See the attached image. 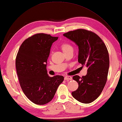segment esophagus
Instances as JSON below:
<instances>
[{"instance_id": "esophagus-1", "label": "esophagus", "mask_w": 122, "mask_h": 122, "mask_svg": "<svg viewBox=\"0 0 122 122\" xmlns=\"http://www.w3.org/2000/svg\"><path fill=\"white\" fill-rule=\"evenodd\" d=\"M72 80V77L71 76H66L64 77V80H66V81H69V80Z\"/></svg>"}]
</instances>
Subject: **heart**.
<instances>
[{
    "label": "heart",
    "instance_id": "1",
    "mask_svg": "<svg viewBox=\"0 0 122 122\" xmlns=\"http://www.w3.org/2000/svg\"><path fill=\"white\" fill-rule=\"evenodd\" d=\"M61 48L62 50L63 51V53H66L69 51H73V47L71 44H70L69 42H64L62 43L61 45Z\"/></svg>",
    "mask_w": 122,
    "mask_h": 122
}]
</instances>
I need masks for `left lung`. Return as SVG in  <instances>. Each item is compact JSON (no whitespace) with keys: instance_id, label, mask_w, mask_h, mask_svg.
<instances>
[{"instance_id":"obj_1","label":"left lung","mask_w":122,"mask_h":122,"mask_svg":"<svg viewBox=\"0 0 122 122\" xmlns=\"http://www.w3.org/2000/svg\"><path fill=\"white\" fill-rule=\"evenodd\" d=\"M63 36L77 45L78 61L88 67L86 75L73 77L78 87L72 92V96L80 102L91 103L100 95L107 81L109 68L107 48L100 37L92 31L78 29Z\"/></svg>"}]
</instances>
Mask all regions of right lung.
<instances>
[{"label": "right lung", "mask_w": 122, "mask_h": 122, "mask_svg": "<svg viewBox=\"0 0 122 122\" xmlns=\"http://www.w3.org/2000/svg\"><path fill=\"white\" fill-rule=\"evenodd\" d=\"M58 37L38 33L23 42L17 53L15 66L20 85L32 102L44 105L51 100L64 77H50L46 66L50 48Z\"/></svg>", "instance_id": "right-lung-1"}]
</instances>
